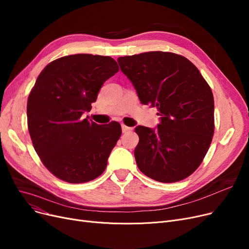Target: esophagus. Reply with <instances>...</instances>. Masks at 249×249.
<instances>
[{"mask_svg":"<svg viewBox=\"0 0 249 249\" xmlns=\"http://www.w3.org/2000/svg\"><path fill=\"white\" fill-rule=\"evenodd\" d=\"M131 130H132L131 127H128V126H126V125H122V132H123V133L131 131Z\"/></svg>","mask_w":249,"mask_h":249,"instance_id":"obj_1","label":"esophagus"}]
</instances>
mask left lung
Here are the masks:
<instances>
[{
    "instance_id": "left-lung-1",
    "label": "left lung",
    "mask_w": 249,
    "mask_h": 249,
    "mask_svg": "<svg viewBox=\"0 0 249 249\" xmlns=\"http://www.w3.org/2000/svg\"><path fill=\"white\" fill-rule=\"evenodd\" d=\"M143 105L156 107L155 129L137 126L134 150L140 171L160 182L191 176L202 163L214 134V98L199 70L173 52L118 57Z\"/></svg>"
}]
</instances>
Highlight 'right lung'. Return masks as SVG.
<instances>
[{
  "mask_svg": "<svg viewBox=\"0 0 249 249\" xmlns=\"http://www.w3.org/2000/svg\"><path fill=\"white\" fill-rule=\"evenodd\" d=\"M118 71L110 56L73 54L50 62L38 75L27 102L28 130L42 163L59 179L81 184L106 169L121 125H99L82 115Z\"/></svg>",
  "mask_w": 249,
  "mask_h": 249,
  "instance_id": "obj_1",
  "label": "right lung"
}]
</instances>
